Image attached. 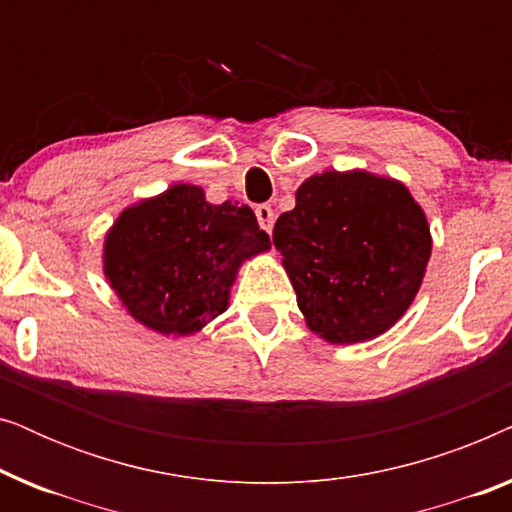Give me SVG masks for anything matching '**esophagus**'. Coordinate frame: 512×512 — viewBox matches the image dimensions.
I'll list each match as a JSON object with an SVG mask.
<instances>
[{
	"label": "esophagus",
	"mask_w": 512,
	"mask_h": 512,
	"mask_svg": "<svg viewBox=\"0 0 512 512\" xmlns=\"http://www.w3.org/2000/svg\"><path fill=\"white\" fill-rule=\"evenodd\" d=\"M256 219H258V226H261L265 233H272V226H275V212H272L270 205H258Z\"/></svg>",
	"instance_id": "obj_1"
}]
</instances>
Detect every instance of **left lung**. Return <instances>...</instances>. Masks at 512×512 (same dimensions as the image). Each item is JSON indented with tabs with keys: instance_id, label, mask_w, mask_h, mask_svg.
<instances>
[{
	"instance_id": "left-lung-1",
	"label": "left lung",
	"mask_w": 512,
	"mask_h": 512,
	"mask_svg": "<svg viewBox=\"0 0 512 512\" xmlns=\"http://www.w3.org/2000/svg\"><path fill=\"white\" fill-rule=\"evenodd\" d=\"M305 324L331 345L387 333L431 258V228L403 181L368 170L312 174L272 230Z\"/></svg>"
}]
</instances>
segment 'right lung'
<instances>
[{"instance_id": "right-lung-1", "label": "right lung", "mask_w": 512, "mask_h": 512, "mask_svg": "<svg viewBox=\"0 0 512 512\" xmlns=\"http://www.w3.org/2000/svg\"><path fill=\"white\" fill-rule=\"evenodd\" d=\"M270 251L256 214L207 202L193 184L125 207L102 244V272L125 312L165 338H188L228 310L242 263Z\"/></svg>"}]
</instances>
